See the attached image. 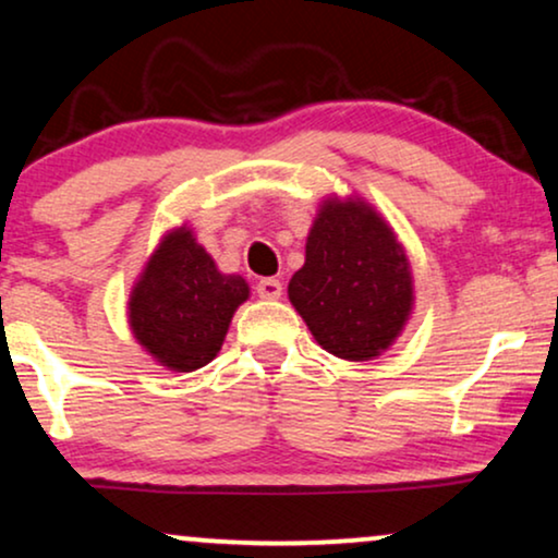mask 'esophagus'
<instances>
[{
	"label": "esophagus",
	"instance_id": "34e87169",
	"mask_svg": "<svg viewBox=\"0 0 558 558\" xmlns=\"http://www.w3.org/2000/svg\"><path fill=\"white\" fill-rule=\"evenodd\" d=\"M257 293H259V299L275 301V299H280V293H283V283L275 278H263L257 283Z\"/></svg>",
	"mask_w": 558,
	"mask_h": 558
}]
</instances>
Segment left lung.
Segmentation results:
<instances>
[{
	"instance_id": "left-lung-1",
	"label": "left lung",
	"mask_w": 558,
	"mask_h": 558,
	"mask_svg": "<svg viewBox=\"0 0 558 558\" xmlns=\"http://www.w3.org/2000/svg\"><path fill=\"white\" fill-rule=\"evenodd\" d=\"M288 299L324 350L342 361H373L412 316L414 280L404 244L363 197H324Z\"/></svg>"
}]
</instances>
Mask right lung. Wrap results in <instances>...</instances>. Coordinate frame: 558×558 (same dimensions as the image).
<instances>
[{"instance_id": "1", "label": "right lung", "mask_w": 558, "mask_h": 558, "mask_svg": "<svg viewBox=\"0 0 558 558\" xmlns=\"http://www.w3.org/2000/svg\"><path fill=\"white\" fill-rule=\"evenodd\" d=\"M250 299L242 275L221 272L182 223L159 239L129 295L133 337L159 365L190 373L221 350L231 316Z\"/></svg>"}]
</instances>
